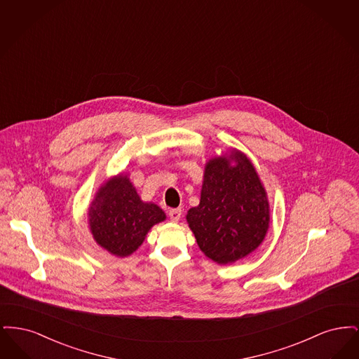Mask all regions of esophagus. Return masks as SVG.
I'll use <instances>...</instances> for the list:
<instances>
[{"label":"esophagus","mask_w":359,"mask_h":359,"mask_svg":"<svg viewBox=\"0 0 359 359\" xmlns=\"http://www.w3.org/2000/svg\"><path fill=\"white\" fill-rule=\"evenodd\" d=\"M182 217V208H172L170 210V218L172 222H177Z\"/></svg>","instance_id":"esophagus-1"}]
</instances>
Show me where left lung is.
<instances>
[{"label":"left lung","mask_w":359,"mask_h":359,"mask_svg":"<svg viewBox=\"0 0 359 359\" xmlns=\"http://www.w3.org/2000/svg\"><path fill=\"white\" fill-rule=\"evenodd\" d=\"M199 249L219 265L253 253L271 222L268 194L250 158L233 148L205 165L201 202L187 212Z\"/></svg>","instance_id":"1"}]
</instances>
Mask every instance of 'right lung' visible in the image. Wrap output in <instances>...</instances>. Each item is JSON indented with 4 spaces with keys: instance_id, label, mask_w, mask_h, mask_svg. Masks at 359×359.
I'll list each match as a JSON object with an SVG mask.
<instances>
[{
    "instance_id": "obj_1",
    "label": "right lung",
    "mask_w": 359,
    "mask_h": 359,
    "mask_svg": "<svg viewBox=\"0 0 359 359\" xmlns=\"http://www.w3.org/2000/svg\"><path fill=\"white\" fill-rule=\"evenodd\" d=\"M165 219L167 215L158 205L141 201L126 173L106 180L87 208L93 238L120 258L133 255L154 224Z\"/></svg>"
}]
</instances>
